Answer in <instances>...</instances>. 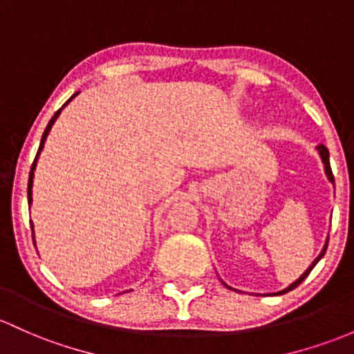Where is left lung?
Here are the masks:
<instances>
[{
  "instance_id": "8db88e82",
  "label": "left lung",
  "mask_w": 354,
  "mask_h": 354,
  "mask_svg": "<svg viewBox=\"0 0 354 354\" xmlns=\"http://www.w3.org/2000/svg\"><path fill=\"white\" fill-rule=\"evenodd\" d=\"M315 148H317V151H319V157H321V160H322V163H324V172H326V176H328V180L330 182V184H334V176H333V170H330V163H329V150H328V148H326L324 145H317V147H315ZM328 243H329V236H328V239H326V243H324V246H322L321 253H319V254H317V258H315V260L313 261V265H310V267H309V268H307V270H306V272H304V273H302V275H300V277H299V279H297V280H295V282H292L290 285H288V287H287V288H283V290L277 292V294H275V295H282V294H287V292L294 290V288H295V287H297V285H300V283H302V282H304V280H306V279H307V275H309V273H310V270H313V268L315 267V265H317V261H319V260H321V258H322V257H324L326 250H328ZM223 283H224V282H223ZM224 285H226V287H227V288H231V287H230V285H227V283H224ZM231 290H236V288H231Z\"/></svg>"
}]
</instances>
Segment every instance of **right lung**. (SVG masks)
Returning <instances> with one entry per match:
<instances>
[{
	"label": "right lung",
	"instance_id": "right-lung-1",
	"mask_svg": "<svg viewBox=\"0 0 354 354\" xmlns=\"http://www.w3.org/2000/svg\"><path fill=\"white\" fill-rule=\"evenodd\" d=\"M77 94L79 93H75V94H72V96H71V100H67L66 102H64V106H62V108H60L59 109V111H57L55 113V115L54 116H52V120L50 121H48V124H47V128H45V131H44V135H41V140H40V147H39V151H37V157H35V160H33V163H32V169H30V177H28V191H26V192H28V206H32V187H33V176H35V167H37V160H39V157H40V151L41 150H44V145H45V140H47V136H48V131H50L52 130V124H54L55 123V120H57V118H59V115H60V113H62V109L64 108H66V106L67 104H69V102L72 101V100H74V97L75 96H77ZM30 224H32V236H33V243H35V234H33V223L32 221H30Z\"/></svg>",
	"mask_w": 354,
	"mask_h": 354
}]
</instances>
